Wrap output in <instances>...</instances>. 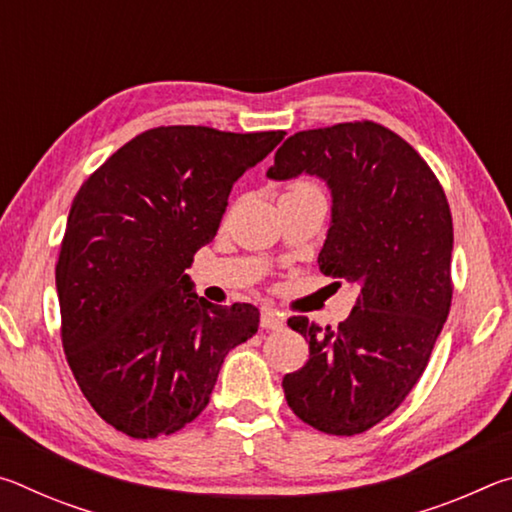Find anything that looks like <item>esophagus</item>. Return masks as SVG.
Returning a JSON list of instances; mask_svg holds the SVG:
<instances>
[{
    "mask_svg": "<svg viewBox=\"0 0 512 512\" xmlns=\"http://www.w3.org/2000/svg\"><path fill=\"white\" fill-rule=\"evenodd\" d=\"M284 323H287V318H284V314H280L277 309H271V307L262 309V327L264 329H282Z\"/></svg>",
    "mask_w": 512,
    "mask_h": 512,
    "instance_id": "1",
    "label": "esophagus"
}]
</instances>
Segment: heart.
Segmentation results:
<instances>
[{
    "label": "heart",
    "instance_id": "heart-1",
    "mask_svg": "<svg viewBox=\"0 0 512 512\" xmlns=\"http://www.w3.org/2000/svg\"><path fill=\"white\" fill-rule=\"evenodd\" d=\"M298 187H309V183H298V185H293L291 189H298Z\"/></svg>",
    "mask_w": 512,
    "mask_h": 512
}]
</instances>
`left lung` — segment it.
<instances>
[{"mask_svg":"<svg viewBox=\"0 0 512 512\" xmlns=\"http://www.w3.org/2000/svg\"><path fill=\"white\" fill-rule=\"evenodd\" d=\"M300 173L332 192L320 271L359 296L339 327L289 318L309 341V361L282 388L302 422L354 436L388 418L427 368L452 307V212L429 164L375 121L291 135L266 176Z\"/></svg>","mask_w":512,"mask_h":512,"instance_id":"left-lung-1","label":"left lung"}]
</instances>
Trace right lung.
<instances>
[{
	"mask_svg": "<svg viewBox=\"0 0 512 512\" xmlns=\"http://www.w3.org/2000/svg\"><path fill=\"white\" fill-rule=\"evenodd\" d=\"M282 137L151 128L76 194L56 264L60 336L92 409L126 436H169L198 418L225 354L257 332V307L212 305L185 271L237 178Z\"/></svg>",
	"mask_w": 512,
	"mask_h": 512,
	"instance_id": "add662e5",
	"label": "right lung"
}]
</instances>
